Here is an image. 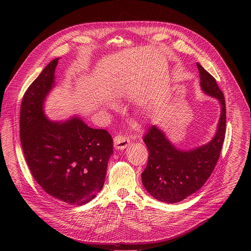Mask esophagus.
Listing matches in <instances>:
<instances>
[{
  "label": "esophagus",
  "instance_id": "1",
  "mask_svg": "<svg viewBox=\"0 0 251 251\" xmlns=\"http://www.w3.org/2000/svg\"><path fill=\"white\" fill-rule=\"evenodd\" d=\"M130 144V139L125 136H116L114 138V147L118 150H123L127 148Z\"/></svg>",
  "mask_w": 251,
  "mask_h": 251
}]
</instances>
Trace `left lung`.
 <instances>
[{
  "label": "left lung",
  "instance_id": "obj_1",
  "mask_svg": "<svg viewBox=\"0 0 251 251\" xmlns=\"http://www.w3.org/2000/svg\"><path fill=\"white\" fill-rule=\"evenodd\" d=\"M197 66L201 89L217 98L222 105L218 131L207 144L182 151L176 149L159 128L150 126L143 139L149 150V157L141 175L142 183L152 197L163 202L182 201L199 191L214 170L225 141L226 108L224 93L214 77L200 63Z\"/></svg>",
  "mask_w": 251,
  "mask_h": 251
}]
</instances>
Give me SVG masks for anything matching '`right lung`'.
Wrapping results in <instances>:
<instances>
[{
  "instance_id": "1",
  "label": "right lung",
  "mask_w": 251,
  "mask_h": 251,
  "mask_svg": "<svg viewBox=\"0 0 251 251\" xmlns=\"http://www.w3.org/2000/svg\"><path fill=\"white\" fill-rule=\"evenodd\" d=\"M57 62L51 60L25 92L20 138L28 169L43 190L66 203L82 205L103 188L113 139L78 117L64 122L46 117L44 101L54 85Z\"/></svg>"
}]
</instances>
